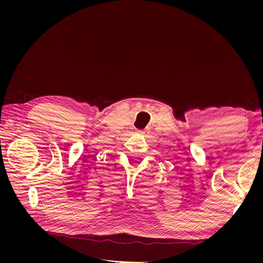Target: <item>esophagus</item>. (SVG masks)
Segmentation results:
<instances>
[{
    "label": "esophagus",
    "mask_w": 263,
    "mask_h": 263,
    "mask_svg": "<svg viewBox=\"0 0 263 263\" xmlns=\"http://www.w3.org/2000/svg\"><path fill=\"white\" fill-rule=\"evenodd\" d=\"M139 133H141V134H144L145 132H144V131H139Z\"/></svg>",
    "instance_id": "34e87169"
}]
</instances>
